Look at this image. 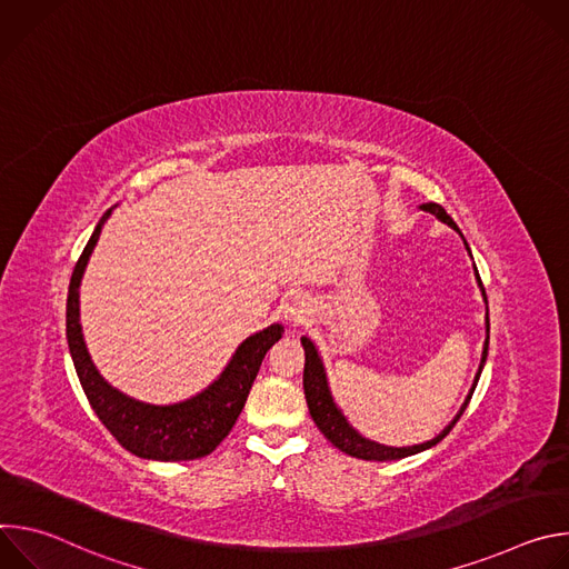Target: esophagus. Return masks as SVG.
Listing matches in <instances>:
<instances>
[{
    "label": "esophagus",
    "mask_w": 569,
    "mask_h": 569,
    "mask_svg": "<svg viewBox=\"0 0 569 569\" xmlns=\"http://www.w3.org/2000/svg\"><path fill=\"white\" fill-rule=\"evenodd\" d=\"M281 310H283V317H286L288 321H295V323H297V321H301V319L306 317V312H308V301H306V297H301V295H290V297H286Z\"/></svg>",
    "instance_id": "esophagus-1"
}]
</instances>
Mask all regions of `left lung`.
I'll return each instance as SVG.
<instances>
[{
    "label": "left lung",
    "instance_id": "left-lung-1",
    "mask_svg": "<svg viewBox=\"0 0 569 569\" xmlns=\"http://www.w3.org/2000/svg\"><path fill=\"white\" fill-rule=\"evenodd\" d=\"M423 211L437 216L441 222H446L448 227L457 229L455 220L446 213V209L437 202H426L421 204ZM459 231V229H457ZM468 250V246H466ZM475 277H477V283L481 288V297L486 301V292H483V286H481V279L477 274V268H475ZM489 331H491V323H489V312H486V342H483V351H481V362H479V369H477V376H475V382L461 405L459 415L450 421L448 428H443L441 435H437L435 439L426 441V443H419V446H405V448H393V446H382V443H376L371 439H365L360 432H356L351 428V423L345 419V415L340 412V408L336 405L333 396H331V389H329V380H327V371H323V365H321V358L315 349V345L308 340V338H301V347H303V353H306V365H303V393H306V402H308V412L315 421V426L319 428V432L327 437L338 450L351 455V457H358V459H367V461H391V459H402V457H410V455H417V452H423L432 446H437L452 428L455 423L461 419L463 410L468 408V402L472 398V391L477 387V380L481 376V369H483V362H486V356H489Z\"/></svg>",
    "mask_w": 569,
    "mask_h": 569
}]
</instances>
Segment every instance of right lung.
<instances>
[{"mask_svg": "<svg viewBox=\"0 0 569 569\" xmlns=\"http://www.w3.org/2000/svg\"><path fill=\"white\" fill-rule=\"evenodd\" d=\"M112 209L103 213L69 281L67 345L80 387H83L101 423L128 452L154 461H187L207 457L231 432L238 415L246 408L248 393L261 369V362L270 347L281 340L283 327L281 323H272V327L250 336L236 349L218 380L182 402L150 405L114 389L99 373L88 353L78 312L80 279H83L88 261L101 236V227L110 218Z\"/></svg>", "mask_w": 569, "mask_h": 569, "instance_id": "right-lung-1", "label": "right lung"}]
</instances>
